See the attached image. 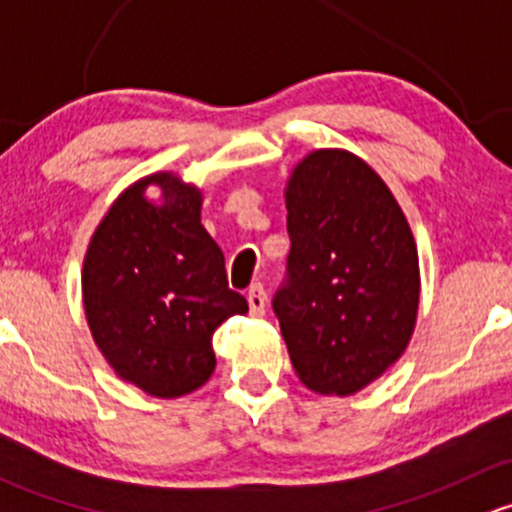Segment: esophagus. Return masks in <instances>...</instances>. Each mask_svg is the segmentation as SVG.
<instances>
[{
    "label": "esophagus",
    "instance_id": "34e87169",
    "mask_svg": "<svg viewBox=\"0 0 512 512\" xmlns=\"http://www.w3.org/2000/svg\"><path fill=\"white\" fill-rule=\"evenodd\" d=\"M247 304H250L252 317H262V314H265L267 294H265V287H262L260 282H255V285L247 289Z\"/></svg>",
    "mask_w": 512,
    "mask_h": 512
}]
</instances>
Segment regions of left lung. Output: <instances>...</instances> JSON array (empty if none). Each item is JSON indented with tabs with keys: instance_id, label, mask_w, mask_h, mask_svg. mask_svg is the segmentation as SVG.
<instances>
[{
	"instance_id": "obj_1",
	"label": "left lung",
	"mask_w": 512,
	"mask_h": 512,
	"mask_svg": "<svg viewBox=\"0 0 512 512\" xmlns=\"http://www.w3.org/2000/svg\"><path fill=\"white\" fill-rule=\"evenodd\" d=\"M285 205L292 250L275 314L292 369L314 394L352 396L396 364L414 337V232L381 175L344 148L299 160Z\"/></svg>"
}]
</instances>
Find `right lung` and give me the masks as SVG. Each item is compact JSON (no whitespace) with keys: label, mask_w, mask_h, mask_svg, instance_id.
Here are the masks:
<instances>
[{"label":"right lung","mask_w":512,"mask_h":512,"mask_svg":"<svg viewBox=\"0 0 512 512\" xmlns=\"http://www.w3.org/2000/svg\"><path fill=\"white\" fill-rule=\"evenodd\" d=\"M200 210L198 185L158 170L113 200L84 257L81 294L98 352L118 379L156 399L200 389L215 371L213 332L247 312Z\"/></svg>","instance_id":"1"}]
</instances>
